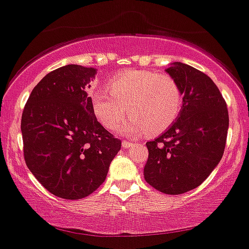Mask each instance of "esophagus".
<instances>
[{
  "instance_id": "esophagus-1",
  "label": "esophagus",
  "mask_w": 249,
  "mask_h": 249,
  "mask_svg": "<svg viewBox=\"0 0 249 249\" xmlns=\"http://www.w3.org/2000/svg\"><path fill=\"white\" fill-rule=\"evenodd\" d=\"M130 146H133V142H127V140H124V142H123V148L127 149L130 148Z\"/></svg>"
}]
</instances>
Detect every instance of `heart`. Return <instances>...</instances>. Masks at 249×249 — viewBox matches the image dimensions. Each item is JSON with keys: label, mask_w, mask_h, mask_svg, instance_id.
<instances>
[{"label": "heart", "mask_w": 249, "mask_h": 249, "mask_svg": "<svg viewBox=\"0 0 249 249\" xmlns=\"http://www.w3.org/2000/svg\"><path fill=\"white\" fill-rule=\"evenodd\" d=\"M107 89L89 91L95 118L107 130H115L126 115L122 127L125 135L146 131L150 135L169 129L183 109V91L170 75L150 70H127L118 73L107 84Z\"/></svg>", "instance_id": "b5f03b06"}]
</instances>
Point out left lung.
Listing matches in <instances>:
<instances>
[{
	"mask_svg": "<svg viewBox=\"0 0 249 249\" xmlns=\"http://www.w3.org/2000/svg\"><path fill=\"white\" fill-rule=\"evenodd\" d=\"M166 72L183 91L177 122L146 142V183L165 194H183L200 185L223 157L229 116L226 100L213 80L187 64L173 62Z\"/></svg>",
	"mask_w": 249,
	"mask_h": 249,
	"instance_id": "1",
	"label": "left lung"
}]
</instances>
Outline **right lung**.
<instances>
[{"mask_svg": "<svg viewBox=\"0 0 249 249\" xmlns=\"http://www.w3.org/2000/svg\"><path fill=\"white\" fill-rule=\"evenodd\" d=\"M94 68L66 65L35 86L21 119L23 157L50 193L81 199L107 176L122 142L95 118L86 89Z\"/></svg>", "mask_w": 249, "mask_h": 249, "instance_id": "right-lung-1", "label": "right lung"}]
</instances>
